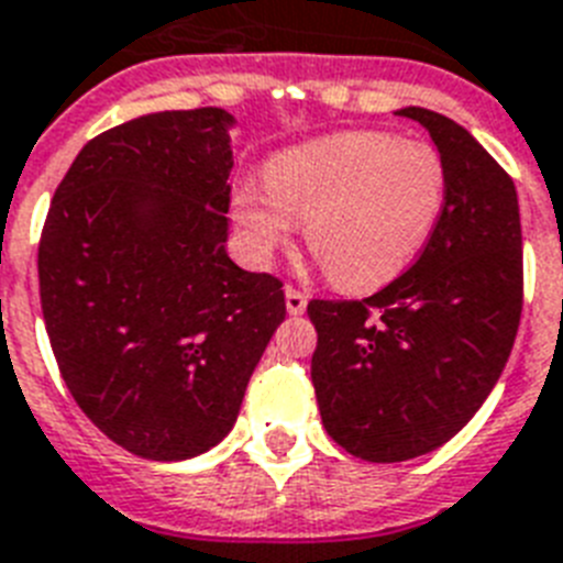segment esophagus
<instances>
[{"label":"esophagus","mask_w":563,"mask_h":563,"mask_svg":"<svg viewBox=\"0 0 563 563\" xmlns=\"http://www.w3.org/2000/svg\"><path fill=\"white\" fill-rule=\"evenodd\" d=\"M306 306H309V297L295 289V286H286V309H289V314H303Z\"/></svg>","instance_id":"obj_1"}]
</instances>
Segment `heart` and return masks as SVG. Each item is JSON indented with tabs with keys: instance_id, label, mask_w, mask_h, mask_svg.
Here are the masks:
<instances>
[{
	"instance_id": "heart-1",
	"label": "heart",
	"mask_w": 563,
	"mask_h": 563,
	"mask_svg": "<svg viewBox=\"0 0 563 563\" xmlns=\"http://www.w3.org/2000/svg\"><path fill=\"white\" fill-rule=\"evenodd\" d=\"M446 206V168L427 143L384 131H346L283 151L266 186L234 191L249 252L272 260L303 223V238L346 291H372L412 266Z\"/></svg>"
}]
</instances>
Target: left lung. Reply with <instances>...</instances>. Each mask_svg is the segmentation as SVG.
<instances>
[{
	"mask_svg": "<svg viewBox=\"0 0 563 563\" xmlns=\"http://www.w3.org/2000/svg\"><path fill=\"white\" fill-rule=\"evenodd\" d=\"M420 122L446 168V206L412 268L366 300H311V384L325 432L354 457L398 464L455 438L512 352L523 295L518 194L466 129Z\"/></svg>",
	"mask_w": 563,
	"mask_h": 563,
	"instance_id": "8db88e82",
	"label": "left lung"
}]
</instances>
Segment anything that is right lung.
I'll list each match as a JSON object with an SVG mask.
<instances>
[{
  "mask_svg": "<svg viewBox=\"0 0 563 563\" xmlns=\"http://www.w3.org/2000/svg\"><path fill=\"white\" fill-rule=\"evenodd\" d=\"M231 129L223 108H194L93 136L42 229V318L65 386L148 461L223 441L286 320L283 283L225 249Z\"/></svg>",
  "mask_w": 563,
  "mask_h": 563,
  "instance_id": "1",
  "label": "right lung"
}]
</instances>
